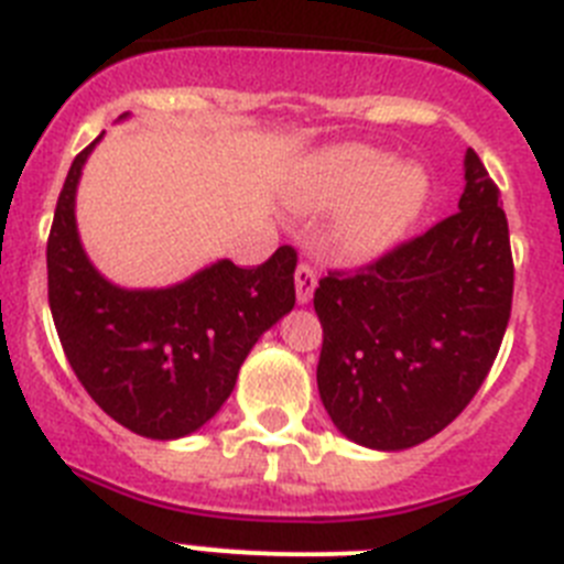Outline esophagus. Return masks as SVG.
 Listing matches in <instances>:
<instances>
[{"label":"esophagus","mask_w":564,"mask_h":564,"mask_svg":"<svg viewBox=\"0 0 564 564\" xmlns=\"http://www.w3.org/2000/svg\"><path fill=\"white\" fill-rule=\"evenodd\" d=\"M318 271L313 262H299L296 268V299L299 304H307L313 299V291H316Z\"/></svg>","instance_id":"esophagus-1"}]
</instances>
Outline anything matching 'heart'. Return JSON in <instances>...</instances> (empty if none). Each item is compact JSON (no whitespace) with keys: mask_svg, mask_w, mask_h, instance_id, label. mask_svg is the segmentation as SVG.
<instances>
[{"mask_svg":"<svg viewBox=\"0 0 564 564\" xmlns=\"http://www.w3.org/2000/svg\"><path fill=\"white\" fill-rule=\"evenodd\" d=\"M293 200L307 212L349 206L335 229L340 251L371 260L394 248L416 224L427 200V175L420 167H394L386 153L346 148L310 164Z\"/></svg>","mask_w":564,"mask_h":564,"instance_id":"b5f03b06","label":"heart"}]
</instances>
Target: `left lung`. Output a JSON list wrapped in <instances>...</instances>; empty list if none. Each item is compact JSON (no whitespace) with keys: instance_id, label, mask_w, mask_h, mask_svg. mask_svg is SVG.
I'll use <instances>...</instances> for the list:
<instances>
[{"instance_id":"left-lung-1","label":"left lung","mask_w":564,"mask_h":564,"mask_svg":"<svg viewBox=\"0 0 564 564\" xmlns=\"http://www.w3.org/2000/svg\"><path fill=\"white\" fill-rule=\"evenodd\" d=\"M458 212L358 271H329L313 307L329 420L371 451H405L469 405L511 316L514 262L500 189L464 156Z\"/></svg>"}]
</instances>
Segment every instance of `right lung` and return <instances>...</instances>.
Listing matches in <instances>:
<instances>
[{"mask_svg": "<svg viewBox=\"0 0 564 564\" xmlns=\"http://www.w3.org/2000/svg\"><path fill=\"white\" fill-rule=\"evenodd\" d=\"M100 137L75 156L46 240L50 310L72 371L128 431L178 438L220 411L265 329L296 304V248L262 265L218 260L164 291H126L102 279L80 246L75 193Z\"/></svg>", "mask_w": 564, "mask_h": 564, "instance_id": "right-lung-1", "label": "right lung"}]
</instances>
